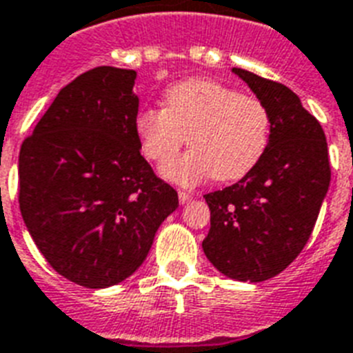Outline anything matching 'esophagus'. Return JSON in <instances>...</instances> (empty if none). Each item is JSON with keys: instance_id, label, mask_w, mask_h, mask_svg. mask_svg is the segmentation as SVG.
Returning <instances> with one entry per match:
<instances>
[{"instance_id": "1", "label": "esophagus", "mask_w": 353, "mask_h": 353, "mask_svg": "<svg viewBox=\"0 0 353 353\" xmlns=\"http://www.w3.org/2000/svg\"><path fill=\"white\" fill-rule=\"evenodd\" d=\"M177 196H179V203L185 205V203H188L192 197H194V194H190V192H186V190H179L177 192Z\"/></svg>"}]
</instances>
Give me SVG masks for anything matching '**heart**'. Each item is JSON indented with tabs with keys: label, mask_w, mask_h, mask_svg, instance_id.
<instances>
[{
	"label": "heart",
	"mask_w": 353,
	"mask_h": 353,
	"mask_svg": "<svg viewBox=\"0 0 353 353\" xmlns=\"http://www.w3.org/2000/svg\"><path fill=\"white\" fill-rule=\"evenodd\" d=\"M163 101L165 108H143L134 127L143 154L157 163L176 156L186 136L192 150L161 168L172 181L196 185L210 176L237 181L265 156L272 119L259 97L194 77L172 85Z\"/></svg>",
	"instance_id": "1"
}]
</instances>
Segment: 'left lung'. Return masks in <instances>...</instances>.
<instances>
[{
	"label": "left lung",
	"mask_w": 353,
	"mask_h": 353,
	"mask_svg": "<svg viewBox=\"0 0 353 353\" xmlns=\"http://www.w3.org/2000/svg\"><path fill=\"white\" fill-rule=\"evenodd\" d=\"M270 112V141L241 181L205 194L210 230L203 250L217 270L259 283L305 248L330 185L325 132L290 88L234 68Z\"/></svg>",
	"instance_id": "8db88e82"
}]
</instances>
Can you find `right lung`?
<instances>
[{"label":"right lung","mask_w":353,"mask_h":353,"mask_svg":"<svg viewBox=\"0 0 353 353\" xmlns=\"http://www.w3.org/2000/svg\"><path fill=\"white\" fill-rule=\"evenodd\" d=\"M136 72L96 67L61 88L19 150V210L57 274L107 288L141 266L177 192L141 156Z\"/></svg>","instance_id":"add662e5"}]
</instances>
